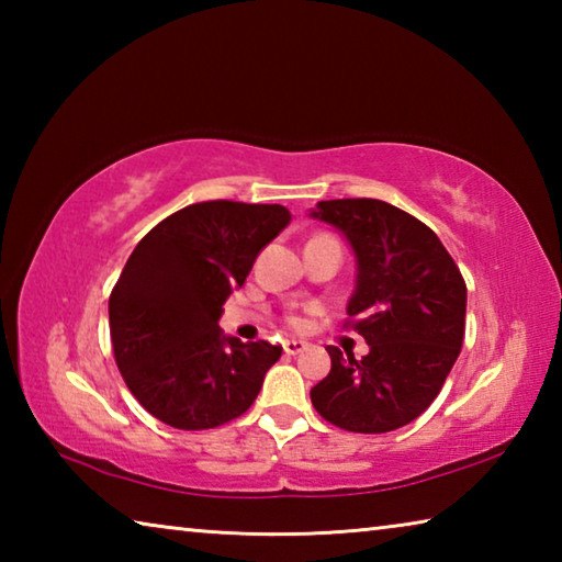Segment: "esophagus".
<instances>
[{"instance_id":"esophagus-1","label":"esophagus","mask_w":562,"mask_h":562,"mask_svg":"<svg viewBox=\"0 0 562 562\" xmlns=\"http://www.w3.org/2000/svg\"><path fill=\"white\" fill-rule=\"evenodd\" d=\"M307 347H310L307 341H302V339H284V341H282V349H284V355H290V357L300 355V351H304V349H307Z\"/></svg>"}]
</instances>
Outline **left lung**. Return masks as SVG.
Segmentation results:
<instances>
[{
	"label": "left lung",
	"mask_w": 562,
	"mask_h": 562,
	"mask_svg": "<svg viewBox=\"0 0 562 562\" xmlns=\"http://www.w3.org/2000/svg\"><path fill=\"white\" fill-rule=\"evenodd\" d=\"M310 217L337 227L355 252L347 315L369 345L361 359L327 349L331 369L312 404L345 431L402 429L431 406L459 359L465 282L431 227L384 201H319Z\"/></svg>",
	"instance_id": "obj_1"
}]
</instances>
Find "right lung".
Listing matches in <instances>:
<instances>
[{"label": "right lung", "mask_w": 562, "mask_h": 562, "mask_svg": "<svg viewBox=\"0 0 562 562\" xmlns=\"http://www.w3.org/2000/svg\"><path fill=\"white\" fill-rule=\"evenodd\" d=\"M290 221L284 205L207 201L168 215L136 245L109 297V327L123 382L148 414L201 431L252 406L282 347L245 345L217 319Z\"/></svg>", "instance_id": "add662e5"}]
</instances>
